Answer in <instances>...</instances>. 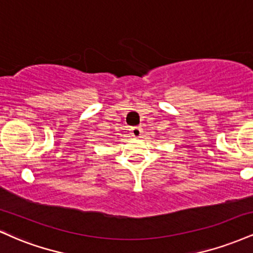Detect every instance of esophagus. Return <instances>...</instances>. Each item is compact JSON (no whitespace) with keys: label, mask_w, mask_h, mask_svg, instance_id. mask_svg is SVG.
<instances>
[{"label":"esophagus","mask_w":253,"mask_h":253,"mask_svg":"<svg viewBox=\"0 0 253 253\" xmlns=\"http://www.w3.org/2000/svg\"><path fill=\"white\" fill-rule=\"evenodd\" d=\"M130 133H132V135L134 136V138H139V136L141 135V128L140 127H132V128H130Z\"/></svg>","instance_id":"obj_1"}]
</instances>
